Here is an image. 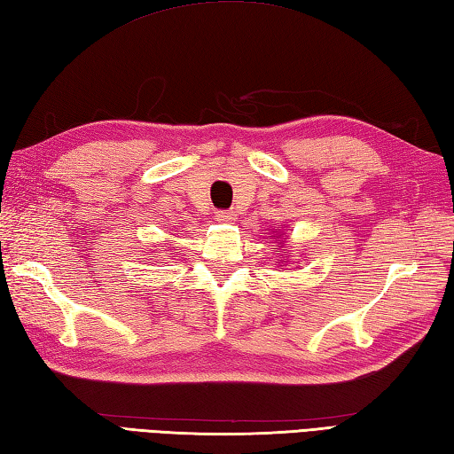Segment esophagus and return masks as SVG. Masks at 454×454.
<instances>
[{
	"label": "esophagus",
	"mask_w": 454,
	"mask_h": 454,
	"mask_svg": "<svg viewBox=\"0 0 454 454\" xmlns=\"http://www.w3.org/2000/svg\"><path fill=\"white\" fill-rule=\"evenodd\" d=\"M216 220L222 222V224H232V222L236 220V215L232 210H220V212H216Z\"/></svg>",
	"instance_id": "esophagus-1"
}]
</instances>
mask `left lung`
<instances>
[{"instance_id":"left-lung-1","label":"left lung","mask_w":454,"mask_h":454,"mask_svg":"<svg viewBox=\"0 0 454 454\" xmlns=\"http://www.w3.org/2000/svg\"><path fill=\"white\" fill-rule=\"evenodd\" d=\"M281 236V234H279ZM270 239H273V242H275V239H278V244H283V239L281 238H275V236H270ZM273 250H278V247H273ZM283 254H286V252H283ZM287 255V254H286ZM278 263H283V260H279Z\"/></svg>"}]
</instances>
